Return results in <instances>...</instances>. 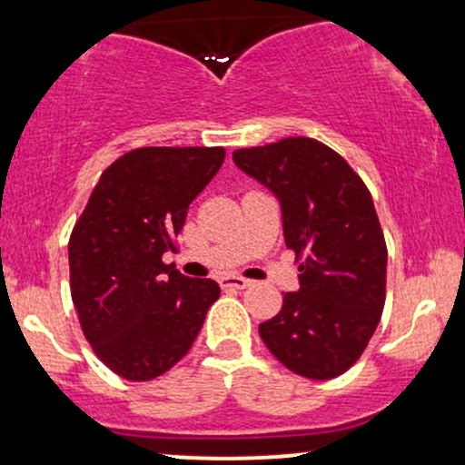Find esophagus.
<instances>
[{"mask_svg": "<svg viewBox=\"0 0 465 465\" xmlns=\"http://www.w3.org/2000/svg\"><path fill=\"white\" fill-rule=\"evenodd\" d=\"M218 284H221V288H225V291H232V288L242 291V288L251 286V280H247V277H240V275H225L218 280Z\"/></svg>", "mask_w": 465, "mask_h": 465, "instance_id": "esophagus-1", "label": "esophagus"}]
</instances>
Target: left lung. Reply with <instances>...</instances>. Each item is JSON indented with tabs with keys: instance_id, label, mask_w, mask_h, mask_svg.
Segmentation results:
<instances>
[{
	"instance_id": "left-lung-1",
	"label": "left lung",
	"mask_w": 465,
	"mask_h": 465,
	"mask_svg": "<svg viewBox=\"0 0 465 465\" xmlns=\"http://www.w3.org/2000/svg\"><path fill=\"white\" fill-rule=\"evenodd\" d=\"M233 163L275 196L286 247L303 255L300 288L260 323L264 345L303 378L341 376L367 348L385 306L387 247L370 190L312 137L240 148Z\"/></svg>"
}]
</instances>
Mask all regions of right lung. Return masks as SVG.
<instances>
[{
	"label": "right lung",
	"mask_w": 465,
	"mask_h": 465,
	"mask_svg": "<svg viewBox=\"0 0 465 465\" xmlns=\"http://www.w3.org/2000/svg\"><path fill=\"white\" fill-rule=\"evenodd\" d=\"M225 148H137L104 170L69 238L72 300L98 359L126 381H153L188 354L221 295L214 280L163 264L190 203Z\"/></svg>",
	"instance_id": "add662e5"
}]
</instances>
